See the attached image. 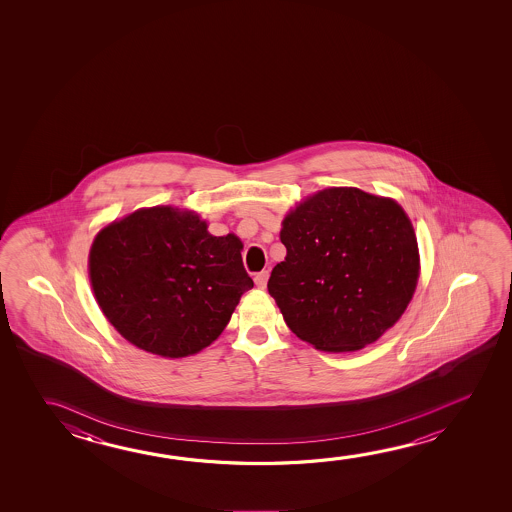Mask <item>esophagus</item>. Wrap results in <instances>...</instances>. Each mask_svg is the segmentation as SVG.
<instances>
[{
    "label": "esophagus",
    "mask_w": 512,
    "mask_h": 512,
    "mask_svg": "<svg viewBox=\"0 0 512 512\" xmlns=\"http://www.w3.org/2000/svg\"><path fill=\"white\" fill-rule=\"evenodd\" d=\"M269 273L268 271H260L255 275V285L259 287V289H264L266 284H268Z\"/></svg>",
    "instance_id": "obj_1"
}]
</instances>
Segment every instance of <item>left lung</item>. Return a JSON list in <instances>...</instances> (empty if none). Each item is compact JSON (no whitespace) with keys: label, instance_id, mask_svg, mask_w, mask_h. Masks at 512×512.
<instances>
[{"label":"left lung","instance_id":"1","mask_svg":"<svg viewBox=\"0 0 512 512\" xmlns=\"http://www.w3.org/2000/svg\"><path fill=\"white\" fill-rule=\"evenodd\" d=\"M268 291L287 327L323 352H352L393 327L418 284V243L393 200L355 187L310 196L284 219Z\"/></svg>","mask_w":512,"mask_h":512}]
</instances>
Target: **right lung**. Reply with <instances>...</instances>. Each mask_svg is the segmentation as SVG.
<instances>
[{
    "mask_svg": "<svg viewBox=\"0 0 512 512\" xmlns=\"http://www.w3.org/2000/svg\"><path fill=\"white\" fill-rule=\"evenodd\" d=\"M234 234L214 237L194 212L135 210L103 228L89 275L103 314L126 341L185 357L218 339L253 280Z\"/></svg>",
    "mask_w": 512,
    "mask_h": 512,
    "instance_id": "add662e5",
    "label": "right lung"
}]
</instances>
